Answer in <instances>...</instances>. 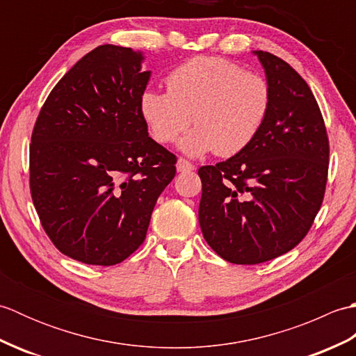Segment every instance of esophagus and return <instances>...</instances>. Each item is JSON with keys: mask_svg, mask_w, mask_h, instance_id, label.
<instances>
[{"mask_svg": "<svg viewBox=\"0 0 356 356\" xmlns=\"http://www.w3.org/2000/svg\"><path fill=\"white\" fill-rule=\"evenodd\" d=\"M194 168H195V166H194L190 161H186L185 157H179V161H177V171L185 172V171H193Z\"/></svg>", "mask_w": 356, "mask_h": 356, "instance_id": "1", "label": "esophagus"}]
</instances>
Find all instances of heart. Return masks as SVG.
I'll list each match as a JSON object with an SVG mask.
<instances>
[{"label": "heart", "instance_id": "b5f03b06", "mask_svg": "<svg viewBox=\"0 0 356 356\" xmlns=\"http://www.w3.org/2000/svg\"><path fill=\"white\" fill-rule=\"evenodd\" d=\"M168 90H143L140 115L161 143L180 142L191 156L214 151L228 157L243 151L260 133L272 105L266 78L218 56H195L166 74ZM195 119L193 120L192 118Z\"/></svg>", "mask_w": 356, "mask_h": 356}]
</instances>
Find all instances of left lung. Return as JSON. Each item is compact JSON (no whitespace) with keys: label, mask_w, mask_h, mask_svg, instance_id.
I'll return each instance as SVG.
<instances>
[{"label":"left lung","mask_w":356,"mask_h":356,"mask_svg":"<svg viewBox=\"0 0 356 356\" xmlns=\"http://www.w3.org/2000/svg\"><path fill=\"white\" fill-rule=\"evenodd\" d=\"M272 105L251 145L199 168L203 237L229 263L259 264L303 240L323 205L329 138L306 81L282 58L255 51Z\"/></svg>","instance_id":"8db88e82"}]
</instances>
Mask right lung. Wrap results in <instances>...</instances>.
<instances>
[{
    "instance_id": "obj_1",
    "label": "right lung",
    "mask_w": 356,
    "mask_h": 356,
    "mask_svg": "<svg viewBox=\"0 0 356 356\" xmlns=\"http://www.w3.org/2000/svg\"><path fill=\"white\" fill-rule=\"evenodd\" d=\"M142 55L105 44L74 64L41 107L30 143V194L59 252L124 261L147 236L177 157L148 136L139 108Z\"/></svg>"
}]
</instances>
